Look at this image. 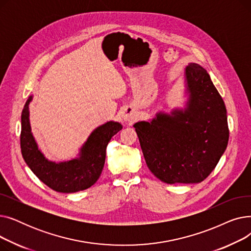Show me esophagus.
<instances>
[{
	"mask_svg": "<svg viewBox=\"0 0 251 251\" xmlns=\"http://www.w3.org/2000/svg\"><path fill=\"white\" fill-rule=\"evenodd\" d=\"M124 120L131 122V121L133 120V116L131 115V114H130V115H124Z\"/></svg>",
	"mask_w": 251,
	"mask_h": 251,
	"instance_id": "esophagus-1",
	"label": "esophagus"
}]
</instances>
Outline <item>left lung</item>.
Here are the masks:
<instances>
[{
	"label": "left lung",
	"mask_w": 251,
	"mask_h": 251,
	"mask_svg": "<svg viewBox=\"0 0 251 251\" xmlns=\"http://www.w3.org/2000/svg\"><path fill=\"white\" fill-rule=\"evenodd\" d=\"M186 108L157 113L133 125L151 172L168 184L200 183L219 163L229 140L227 110L201 66L185 69Z\"/></svg>",
	"instance_id": "8db88e82"
}]
</instances>
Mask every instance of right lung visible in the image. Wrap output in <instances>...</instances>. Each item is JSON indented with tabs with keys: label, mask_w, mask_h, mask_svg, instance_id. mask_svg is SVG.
Here are the masks:
<instances>
[{
	"label": "right lung",
	"mask_w": 251,
	"mask_h": 251,
	"mask_svg": "<svg viewBox=\"0 0 251 251\" xmlns=\"http://www.w3.org/2000/svg\"><path fill=\"white\" fill-rule=\"evenodd\" d=\"M31 99L29 97L25 102L21 115L20 147L25 163L39 180L57 192L72 193L94 185L102 171L108 143L122 129V125L107 122L92 131L81 148L79 157L62 163L50 162L38 150L31 133L28 110Z\"/></svg>",
	"instance_id": "right-lung-1"
}]
</instances>
